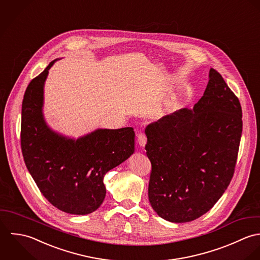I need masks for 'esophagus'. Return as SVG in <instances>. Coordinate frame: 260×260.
Here are the masks:
<instances>
[{"instance_id": "1", "label": "esophagus", "mask_w": 260, "mask_h": 260, "mask_svg": "<svg viewBox=\"0 0 260 260\" xmlns=\"http://www.w3.org/2000/svg\"><path fill=\"white\" fill-rule=\"evenodd\" d=\"M138 144H139L142 148H144V147L146 146V144H147V137H146L145 134H140V135L138 136Z\"/></svg>"}]
</instances>
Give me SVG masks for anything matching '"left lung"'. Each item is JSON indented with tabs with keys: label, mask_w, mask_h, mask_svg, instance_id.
I'll return each instance as SVG.
<instances>
[{
	"label": "left lung",
	"mask_w": 260,
	"mask_h": 260,
	"mask_svg": "<svg viewBox=\"0 0 260 260\" xmlns=\"http://www.w3.org/2000/svg\"><path fill=\"white\" fill-rule=\"evenodd\" d=\"M152 162L149 200L170 222L193 221L215 205L230 184L242 134V110L223 77L210 68L203 96L147 125Z\"/></svg>",
	"instance_id": "left-lung-1"
}]
</instances>
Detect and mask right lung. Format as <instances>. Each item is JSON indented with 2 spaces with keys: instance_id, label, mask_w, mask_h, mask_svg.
<instances>
[{
  "instance_id": "right-lung-1",
  "label": "right lung",
  "mask_w": 260,
  "mask_h": 260,
  "mask_svg": "<svg viewBox=\"0 0 260 260\" xmlns=\"http://www.w3.org/2000/svg\"><path fill=\"white\" fill-rule=\"evenodd\" d=\"M53 60L28 85L22 104L21 148L26 167L54 207L86 215L105 198L104 175L135 153L133 127L98 128L73 139L52 129L43 113L44 85Z\"/></svg>"
}]
</instances>
